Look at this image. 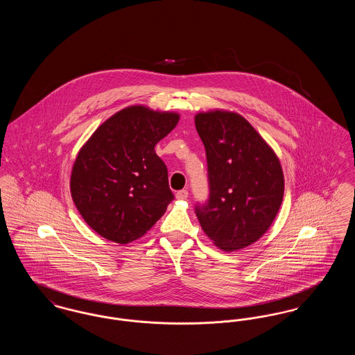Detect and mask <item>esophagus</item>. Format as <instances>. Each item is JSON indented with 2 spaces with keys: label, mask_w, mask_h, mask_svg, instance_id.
Instances as JSON below:
<instances>
[{
  "label": "esophagus",
  "mask_w": 355,
  "mask_h": 355,
  "mask_svg": "<svg viewBox=\"0 0 355 355\" xmlns=\"http://www.w3.org/2000/svg\"><path fill=\"white\" fill-rule=\"evenodd\" d=\"M175 197H177V200H180V201H185L186 198L189 197V191L187 190H180V191H177V194H175Z\"/></svg>",
  "instance_id": "1"
}]
</instances>
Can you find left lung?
<instances>
[{"label": "left lung", "mask_w": 355, "mask_h": 355, "mask_svg": "<svg viewBox=\"0 0 355 355\" xmlns=\"http://www.w3.org/2000/svg\"><path fill=\"white\" fill-rule=\"evenodd\" d=\"M207 158L210 197L196 213L205 234L223 252L250 246L275 220L285 191L279 158L241 114H196Z\"/></svg>", "instance_id": "left-lung-1"}]
</instances>
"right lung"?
Returning a JSON list of instances; mask_svg holds the SVG:
<instances>
[{"label": "right lung", "mask_w": 355, "mask_h": 355, "mask_svg": "<svg viewBox=\"0 0 355 355\" xmlns=\"http://www.w3.org/2000/svg\"><path fill=\"white\" fill-rule=\"evenodd\" d=\"M175 112L132 105L90 135L76 157L70 194L85 222L119 245L141 238L174 198L154 146L177 126Z\"/></svg>", "instance_id": "1"}]
</instances>
